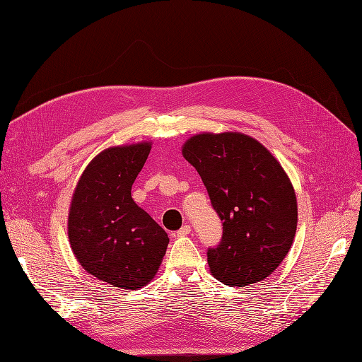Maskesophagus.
<instances>
[{"mask_svg":"<svg viewBox=\"0 0 362 362\" xmlns=\"http://www.w3.org/2000/svg\"><path fill=\"white\" fill-rule=\"evenodd\" d=\"M190 232H192V226H190V224H185V226H182L180 230L175 232V236H185V235H189Z\"/></svg>","mask_w":362,"mask_h":362,"instance_id":"1","label":"esophagus"}]
</instances>
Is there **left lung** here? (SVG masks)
<instances>
[{"mask_svg":"<svg viewBox=\"0 0 362 362\" xmlns=\"http://www.w3.org/2000/svg\"><path fill=\"white\" fill-rule=\"evenodd\" d=\"M182 156L201 175L223 223L217 247L208 248L213 276L228 286L265 280L289 253L298 223L289 177L268 149L250 136L201 133Z\"/></svg>","mask_w":362,"mask_h":362,"instance_id":"1","label":"left lung"}]
</instances>
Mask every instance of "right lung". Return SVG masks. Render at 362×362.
Listing matches in <instances>:
<instances>
[{"mask_svg": "<svg viewBox=\"0 0 362 362\" xmlns=\"http://www.w3.org/2000/svg\"><path fill=\"white\" fill-rule=\"evenodd\" d=\"M151 142L112 146L95 156L74 189L69 241L82 268L119 289L154 279L169 244L165 229L132 199Z\"/></svg>", "mask_w": 362, "mask_h": 362, "instance_id": "right-lung-1", "label": "right lung"}]
</instances>
